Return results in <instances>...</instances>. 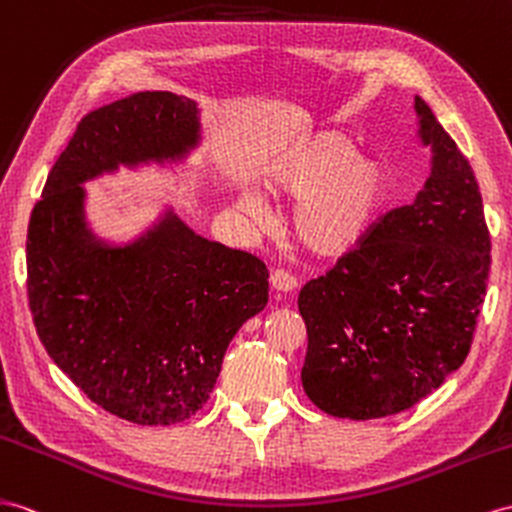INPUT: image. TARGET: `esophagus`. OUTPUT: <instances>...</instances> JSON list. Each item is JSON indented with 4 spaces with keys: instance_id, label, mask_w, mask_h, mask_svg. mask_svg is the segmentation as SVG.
Returning <instances> with one entry per match:
<instances>
[{
    "instance_id": "34e87169",
    "label": "esophagus",
    "mask_w": 512,
    "mask_h": 512,
    "mask_svg": "<svg viewBox=\"0 0 512 512\" xmlns=\"http://www.w3.org/2000/svg\"><path fill=\"white\" fill-rule=\"evenodd\" d=\"M270 285H272L277 292H292L298 283H296L294 274H290L287 270L277 268V270H272V274H270Z\"/></svg>"
}]
</instances>
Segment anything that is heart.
Listing matches in <instances>:
<instances>
[{"label": "heart", "instance_id": "1", "mask_svg": "<svg viewBox=\"0 0 512 512\" xmlns=\"http://www.w3.org/2000/svg\"><path fill=\"white\" fill-rule=\"evenodd\" d=\"M272 196L298 201L294 233L309 251L342 255L372 231L383 212L387 179L378 162L359 157L346 136L320 134L298 147L266 177ZM248 214L259 216L264 205L253 194L240 201Z\"/></svg>", "mask_w": 512, "mask_h": 512}]
</instances>
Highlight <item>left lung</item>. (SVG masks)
Here are the masks:
<instances>
[{
  "label": "left lung",
  "instance_id": "1",
  "mask_svg": "<svg viewBox=\"0 0 512 512\" xmlns=\"http://www.w3.org/2000/svg\"><path fill=\"white\" fill-rule=\"evenodd\" d=\"M415 110L435 153L424 190L298 296L300 378L335 417H387L435 391L465 361L487 294L491 235L474 170L422 97Z\"/></svg>",
  "mask_w": 512,
  "mask_h": 512
}]
</instances>
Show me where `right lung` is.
I'll return each mask as SVG.
<instances>
[{
  "label": "right lung",
  "instance_id": "obj_1",
  "mask_svg": "<svg viewBox=\"0 0 512 512\" xmlns=\"http://www.w3.org/2000/svg\"><path fill=\"white\" fill-rule=\"evenodd\" d=\"M194 138V103L173 93L88 112L28 227V300L49 357L101 409L142 426L179 424L207 402L233 335L268 303V270L175 216L136 246L95 244L77 183Z\"/></svg>",
  "mask_w": 512,
  "mask_h": 512
}]
</instances>
